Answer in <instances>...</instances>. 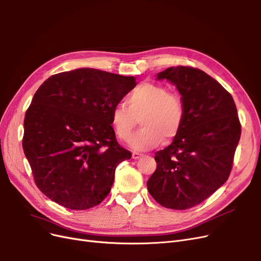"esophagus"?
Listing matches in <instances>:
<instances>
[{"label":"esophagus","mask_w":261,"mask_h":261,"mask_svg":"<svg viewBox=\"0 0 261 261\" xmlns=\"http://www.w3.org/2000/svg\"><path fill=\"white\" fill-rule=\"evenodd\" d=\"M143 156V154H141V153H139V152H133L132 153V158L133 159H139V158H141Z\"/></svg>","instance_id":"esophagus-1"}]
</instances>
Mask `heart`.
<instances>
[{"label": "heart", "mask_w": 261, "mask_h": 261, "mask_svg": "<svg viewBox=\"0 0 261 261\" xmlns=\"http://www.w3.org/2000/svg\"><path fill=\"white\" fill-rule=\"evenodd\" d=\"M127 105L119 103L112 109V124L116 136L127 142L141 118L142 129L130 144L137 149H148L164 141H172L184 122V103L181 96L157 83H144L128 95Z\"/></svg>", "instance_id": "b5f03b06"}]
</instances>
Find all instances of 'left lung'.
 <instances>
[{"label":"left lung","instance_id":"8db88e82","mask_svg":"<svg viewBox=\"0 0 261 261\" xmlns=\"http://www.w3.org/2000/svg\"><path fill=\"white\" fill-rule=\"evenodd\" d=\"M176 87L184 122L171 144L155 154L157 168L147 190L158 204L184 210L204 201L228 180L241 123L232 95L193 67H170L157 74Z\"/></svg>","mask_w":261,"mask_h":261}]
</instances>
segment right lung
Here are the masks:
<instances>
[{"label":"right lung","instance_id":"right-lung-1","mask_svg":"<svg viewBox=\"0 0 261 261\" xmlns=\"http://www.w3.org/2000/svg\"><path fill=\"white\" fill-rule=\"evenodd\" d=\"M136 78L93 68L53 74L33 95L23 120L22 148L39 190L73 210L102 203L116 167L131 158L112 127V109Z\"/></svg>","mask_w":261,"mask_h":261}]
</instances>
